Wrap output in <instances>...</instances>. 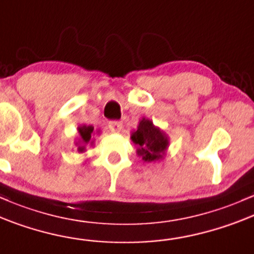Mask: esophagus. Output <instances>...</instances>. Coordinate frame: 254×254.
I'll list each match as a JSON object with an SVG mask.
<instances>
[{
    "label": "esophagus",
    "mask_w": 254,
    "mask_h": 254,
    "mask_svg": "<svg viewBox=\"0 0 254 254\" xmlns=\"http://www.w3.org/2000/svg\"><path fill=\"white\" fill-rule=\"evenodd\" d=\"M109 129L113 133H120L122 129V124L119 121H112L109 122Z\"/></svg>",
    "instance_id": "34e87169"
}]
</instances>
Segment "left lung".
<instances>
[{
    "instance_id": "8db88e82",
    "label": "left lung",
    "mask_w": 254,
    "mask_h": 254,
    "mask_svg": "<svg viewBox=\"0 0 254 254\" xmlns=\"http://www.w3.org/2000/svg\"><path fill=\"white\" fill-rule=\"evenodd\" d=\"M130 139L138 146L136 153L139 157L147 163L163 158L169 146V138L165 132L145 118L139 121L138 128L130 134Z\"/></svg>"
}]
</instances>
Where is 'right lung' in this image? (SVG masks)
I'll use <instances>...</instances> for the list:
<instances>
[{"label":"right lung","mask_w":254,"mask_h":254,"mask_svg":"<svg viewBox=\"0 0 254 254\" xmlns=\"http://www.w3.org/2000/svg\"><path fill=\"white\" fill-rule=\"evenodd\" d=\"M79 136L75 140V146H78V152H84L86 150V145L91 142L92 144V140H91V136L93 134V127L92 126H86V125H82V126L78 127Z\"/></svg>","instance_id":"1"}]
</instances>
